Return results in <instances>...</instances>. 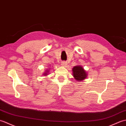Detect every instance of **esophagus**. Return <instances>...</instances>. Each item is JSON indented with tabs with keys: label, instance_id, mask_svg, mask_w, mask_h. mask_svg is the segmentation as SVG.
<instances>
[{
	"label": "esophagus",
	"instance_id": "obj_1",
	"mask_svg": "<svg viewBox=\"0 0 126 126\" xmlns=\"http://www.w3.org/2000/svg\"><path fill=\"white\" fill-rule=\"evenodd\" d=\"M67 65V63L65 62V61H63V62L61 63V65H62L63 66H65Z\"/></svg>",
	"mask_w": 126,
	"mask_h": 126
}]
</instances>
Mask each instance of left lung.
<instances>
[{"instance_id": "1", "label": "left lung", "mask_w": 126, "mask_h": 126, "mask_svg": "<svg viewBox=\"0 0 126 126\" xmlns=\"http://www.w3.org/2000/svg\"><path fill=\"white\" fill-rule=\"evenodd\" d=\"M72 74L74 79L78 81L85 80L87 77V72L82 67V66H75L72 68Z\"/></svg>"}]
</instances>
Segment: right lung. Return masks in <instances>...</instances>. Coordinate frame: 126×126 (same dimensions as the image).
Segmentation results:
<instances>
[{
  "label": "right lung",
  "mask_w": 126,
  "mask_h": 126,
  "mask_svg": "<svg viewBox=\"0 0 126 126\" xmlns=\"http://www.w3.org/2000/svg\"><path fill=\"white\" fill-rule=\"evenodd\" d=\"M49 71V70L48 69H46L45 72H44V73H43V75H45V76H47V75L48 74Z\"/></svg>",
  "instance_id": "obj_1"
}]
</instances>
